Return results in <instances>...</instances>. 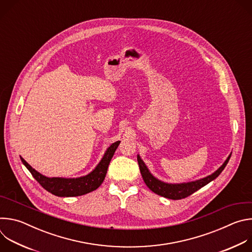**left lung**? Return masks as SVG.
<instances>
[{
  "label": "left lung",
  "mask_w": 252,
  "mask_h": 252,
  "mask_svg": "<svg viewBox=\"0 0 252 252\" xmlns=\"http://www.w3.org/2000/svg\"><path fill=\"white\" fill-rule=\"evenodd\" d=\"M230 157H231V155L228 156L226 160L217 171H214L210 175H207L203 178L197 179V181H194V182L184 183V184H166V183L159 181V179L155 177L150 172L148 166L146 165L145 162H143V160L140 158V157L138 155H137V162H138L141 176L143 178V182L146 183V185L152 191H154L155 193H157L160 196L176 200V199H182V198H186V197L189 196L190 194H192L199 189L203 188L204 186H206L207 184L212 182L213 179L217 178L221 173V171L224 169V167L226 166Z\"/></svg>",
  "instance_id": "8db88e82"
}]
</instances>
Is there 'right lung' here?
Returning <instances> with one entry per match:
<instances>
[{
  "label": "right lung",
  "instance_id": "obj_1",
  "mask_svg": "<svg viewBox=\"0 0 252 252\" xmlns=\"http://www.w3.org/2000/svg\"><path fill=\"white\" fill-rule=\"evenodd\" d=\"M120 142L121 141L118 140L107 148L102 158L93 171L85 176L77 178L47 177L33 169L23 158H21V160L32 173L35 181L52 194L61 197L80 196L95 190L102 184L107 171V167H109L111 159L114 157Z\"/></svg>",
  "mask_w": 252,
  "mask_h": 252
}]
</instances>
